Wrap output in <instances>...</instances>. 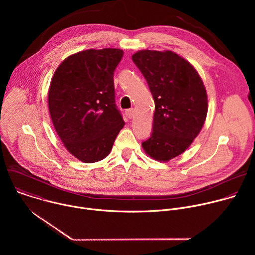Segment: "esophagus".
I'll return each instance as SVG.
<instances>
[{"instance_id": "obj_1", "label": "esophagus", "mask_w": 255, "mask_h": 255, "mask_svg": "<svg viewBox=\"0 0 255 255\" xmlns=\"http://www.w3.org/2000/svg\"><path fill=\"white\" fill-rule=\"evenodd\" d=\"M126 116L129 118V119H132L133 117H134V113H135V111H134V109L132 108V109H128V110H126Z\"/></svg>"}]
</instances>
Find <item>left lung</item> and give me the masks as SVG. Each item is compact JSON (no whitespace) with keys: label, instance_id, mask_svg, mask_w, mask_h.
Here are the masks:
<instances>
[{"label":"left lung","instance_id":"1","mask_svg":"<svg viewBox=\"0 0 255 255\" xmlns=\"http://www.w3.org/2000/svg\"><path fill=\"white\" fill-rule=\"evenodd\" d=\"M132 60L155 104L153 130L142 147L153 159L168 161L185 152L204 126L208 112L205 86L195 67L170 50H140Z\"/></svg>","mask_w":255,"mask_h":255}]
</instances>
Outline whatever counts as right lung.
I'll use <instances>...</instances> for the list:
<instances>
[{
    "mask_svg": "<svg viewBox=\"0 0 255 255\" xmlns=\"http://www.w3.org/2000/svg\"><path fill=\"white\" fill-rule=\"evenodd\" d=\"M124 52L88 49L66 57L56 68L48 108L64 147L86 163L104 159L124 127L115 104L114 71Z\"/></svg>",
    "mask_w": 255,
    "mask_h": 255,
    "instance_id": "right-lung-1",
    "label": "right lung"
}]
</instances>
